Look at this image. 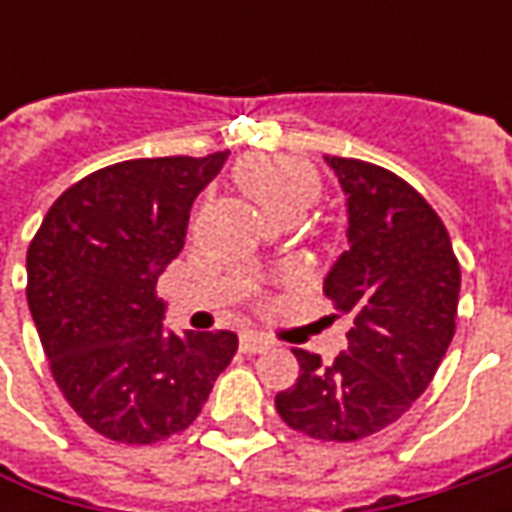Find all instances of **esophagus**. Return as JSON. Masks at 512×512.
Here are the masks:
<instances>
[{"label": "esophagus", "instance_id": "1", "mask_svg": "<svg viewBox=\"0 0 512 512\" xmlns=\"http://www.w3.org/2000/svg\"><path fill=\"white\" fill-rule=\"evenodd\" d=\"M267 347H270V339L262 336V333H256V330L242 333V350H245V353H262Z\"/></svg>", "mask_w": 512, "mask_h": 512}]
</instances>
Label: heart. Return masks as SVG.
I'll list each match as a JSON object with an SVG mask.
<instances>
[{"label":"heart","mask_w":512,"mask_h":512,"mask_svg":"<svg viewBox=\"0 0 512 512\" xmlns=\"http://www.w3.org/2000/svg\"><path fill=\"white\" fill-rule=\"evenodd\" d=\"M236 182L282 216L296 207H307L319 193L316 170L290 156H250L236 168Z\"/></svg>","instance_id":"obj_1"}]
</instances>
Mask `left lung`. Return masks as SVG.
<instances>
[{"mask_svg": "<svg viewBox=\"0 0 512 512\" xmlns=\"http://www.w3.org/2000/svg\"><path fill=\"white\" fill-rule=\"evenodd\" d=\"M347 196V250L325 296L350 316L347 347L322 364L293 350L299 379L276 396L293 430L356 442L393 424L439 370L456 333L462 270L436 210L390 170L325 156Z\"/></svg>", "mask_w": 512, "mask_h": 512, "instance_id": "left-lung-1", "label": "left lung"}]
</instances>
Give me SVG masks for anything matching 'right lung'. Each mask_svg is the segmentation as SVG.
I'll list each match as a JSON object with an SVG mask.
<instances>
[{"instance_id":"add662e5","label":"right lung","mask_w":512,"mask_h":512,"mask_svg":"<svg viewBox=\"0 0 512 512\" xmlns=\"http://www.w3.org/2000/svg\"><path fill=\"white\" fill-rule=\"evenodd\" d=\"M230 153L130 159L68 187L28 247V307L70 407L113 442L185 430L239 339L173 333L156 282L185 247L193 199Z\"/></svg>"}]
</instances>
